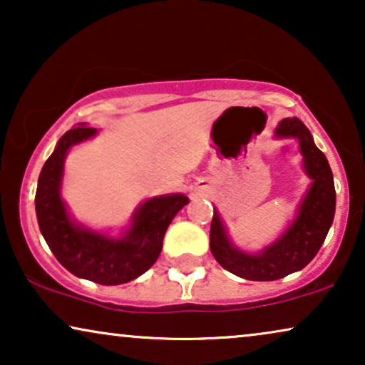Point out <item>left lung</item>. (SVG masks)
Returning a JSON list of instances; mask_svg holds the SVG:
<instances>
[{"instance_id": "1", "label": "left lung", "mask_w": 365, "mask_h": 365, "mask_svg": "<svg viewBox=\"0 0 365 365\" xmlns=\"http://www.w3.org/2000/svg\"><path fill=\"white\" fill-rule=\"evenodd\" d=\"M276 138H296L304 156V169L312 179L311 187L299 204L291 226L261 252H244L229 241L221 216L214 209L209 246L226 271L247 281H276L301 271L316 257L332 226L336 212V187L331 166L314 144L312 134L301 119L286 118L277 124Z\"/></svg>"}]
</instances>
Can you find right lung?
I'll use <instances>...</instances> for the list:
<instances>
[{
  "instance_id": "1",
  "label": "right lung",
  "mask_w": 365,
  "mask_h": 365,
  "mask_svg": "<svg viewBox=\"0 0 365 365\" xmlns=\"http://www.w3.org/2000/svg\"><path fill=\"white\" fill-rule=\"evenodd\" d=\"M94 134L96 129L84 126L63 134L39 174L34 206L44 241L69 272L103 286H118L139 277L156 262L168 226L189 199L184 194L148 199L121 237H109L74 222L61 197L64 158L73 146Z\"/></svg>"
}]
</instances>
